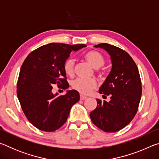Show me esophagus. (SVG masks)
I'll use <instances>...</instances> for the list:
<instances>
[{
    "instance_id": "34e87169",
    "label": "esophagus",
    "mask_w": 159,
    "mask_h": 159,
    "mask_svg": "<svg viewBox=\"0 0 159 159\" xmlns=\"http://www.w3.org/2000/svg\"><path fill=\"white\" fill-rule=\"evenodd\" d=\"M86 98H86V97L85 96H84V95H80V100H84V99H85Z\"/></svg>"
}]
</instances>
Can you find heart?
Masks as SVG:
<instances>
[{
	"instance_id": "b5f03b06",
	"label": "heart",
	"mask_w": 159,
	"mask_h": 159,
	"mask_svg": "<svg viewBox=\"0 0 159 159\" xmlns=\"http://www.w3.org/2000/svg\"><path fill=\"white\" fill-rule=\"evenodd\" d=\"M83 57L88 61L94 68L99 69L105 63V59L102 54L97 50H90L83 55ZM75 61L73 58L69 57L64 61L63 69L66 75L72 76L74 74ZM73 89L83 95H88L97 86V83L93 79H77L71 83Z\"/></svg>"
}]
</instances>
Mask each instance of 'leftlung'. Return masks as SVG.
Listing matches in <instances>:
<instances>
[{
    "mask_svg": "<svg viewBox=\"0 0 159 159\" xmlns=\"http://www.w3.org/2000/svg\"><path fill=\"white\" fill-rule=\"evenodd\" d=\"M95 47L103 48L111 56V71L99 90L103 96L110 95L111 100L97 99L98 106L90 116L102 130L114 133L129 124L138 111L142 95L140 76L135 62L125 50L108 43Z\"/></svg>",
    "mask_w": 159,
    "mask_h": 159,
    "instance_id": "left-lung-1",
    "label": "left lung"
}]
</instances>
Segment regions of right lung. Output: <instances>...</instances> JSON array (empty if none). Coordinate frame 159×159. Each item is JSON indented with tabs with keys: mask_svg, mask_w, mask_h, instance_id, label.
Segmentation results:
<instances>
[{
	"mask_svg": "<svg viewBox=\"0 0 159 159\" xmlns=\"http://www.w3.org/2000/svg\"><path fill=\"white\" fill-rule=\"evenodd\" d=\"M86 45L52 43L39 47L26 57L21 66L17 95L29 121L39 130L53 132L66 123L71 107L79 102V93L68 90L64 95L53 94L52 86L69 88L63 64L72 51Z\"/></svg>",
	"mask_w": 159,
	"mask_h": 159,
	"instance_id": "1",
	"label": "right lung"
}]
</instances>
